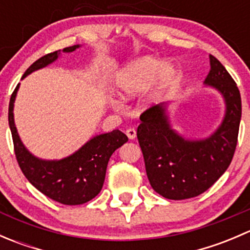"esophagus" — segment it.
Here are the masks:
<instances>
[{
  "label": "esophagus",
  "instance_id": "1",
  "mask_svg": "<svg viewBox=\"0 0 250 250\" xmlns=\"http://www.w3.org/2000/svg\"><path fill=\"white\" fill-rule=\"evenodd\" d=\"M125 134H127L128 139L129 140H134L135 137H137V132H135L134 128H129V129L125 130Z\"/></svg>",
  "mask_w": 250,
  "mask_h": 250
}]
</instances>
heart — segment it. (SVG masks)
Wrapping results in <instances>:
<instances>
[{"instance_id": "1", "label": "heart", "mask_w": 250, "mask_h": 250, "mask_svg": "<svg viewBox=\"0 0 250 250\" xmlns=\"http://www.w3.org/2000/svg\"><path fill=\"white\" fill-rule=\"evenodd\" d=\"M175 66L172 62H163L152 55L138 58L128 62L118 71L113 81V92L121 100H133L150 87L148 99L157 94L175 80Z\"/></svg>"}]
</instances>
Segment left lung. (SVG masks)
Wrapping results in <instances>:
<instances>
[{
  "label": "left lung",
  "instance_id": "obj_1",
  "mask_svg": "<svg viewBox=\"0 0 250 250\" xmlns=\"http://www.w3.org/2000/svg\"><path fill=\"white\" fill-rule=\"evenodd\" d=\"M206 88L221 95L225 112L220 125L204 138H188L173 127L169 103L151 107L140 116L137 137L153 190L168 200H186L208 190L230 166L242 116L241 94L228 70L209 55Z\"/></svg>",
  "mask_w": 250,
  "mask_h": 250
}]
</instances>
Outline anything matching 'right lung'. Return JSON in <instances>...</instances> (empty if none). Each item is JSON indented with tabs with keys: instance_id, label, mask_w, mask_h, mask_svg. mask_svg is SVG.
I'll list each match as a JSON object with an SVG mask.
<instances>
[{
	"instance_id": "right-lung-1",
	"label": "right lung",
	"mask_w": 250,
	"mask_h": 250,
	"mask_svg": "<svg viewBox=\"0 0 250 250\" xmlns=\"http://www.w3.org/2000/svg\"><path fill=\"white\" fill-rule=\"evenodd\" d=\"M80 47L81 44H75L40 58L25 71L21 80L57 62L62 53H71ZM19 87L20 83L9 100L8 123L21 172L40 192L53 201L66 206H77L93 200L104 185L111 155L127 143V135L118 129L102 133L90 138L78 150L64 158L43 160L37 157L20 139L14 122V103Z\"/></svg>"
}]
</instances>
